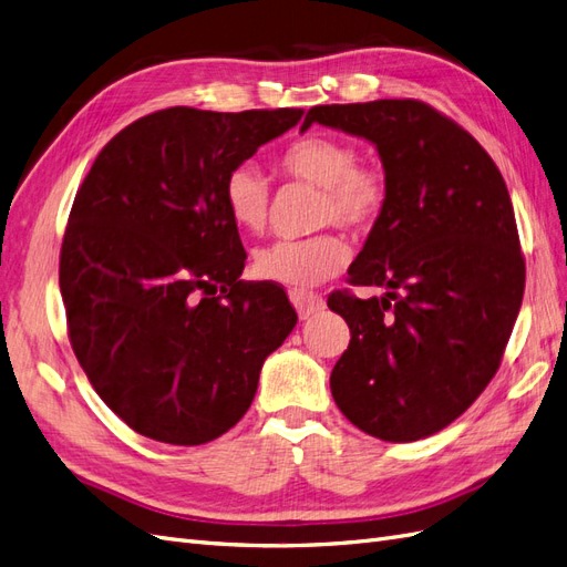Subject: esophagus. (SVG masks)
<instances>
[{
    "label": "esophagus",
    "instance_id": "esophagus-1",
    "mask_svg": "<svg viewBox=\"0 0 567 567\" xmlns=\"http://www.w3.org/2000/svg\"><path fill=\"white\" fill-rule=\"evenodd\" d=\"M288 298H290V302H293V307L298 310L300 319H307V317H312V315L321 312L323 305H326L321 296L312 293V290H302V288H293V290H290Z\"/></svg>",
    "mask_w": 567,
    "mask_h": 567
}]
</instances>
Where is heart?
Segmentation results:
<instances>
[{"instance_id": "heart-1", "label": "heart", "mask_w": 567, "mask_h": 567, "mask_svg": "<svg viewBox=\"0 0 567 567\" xmlns=\"http://www.w3.org/2000/svg\"><path fill=\"white\" fill-rule=\"evenodd\" d=\"M357 148L338 136L307 134L288 144L279 156L281 173L321 186L317 219L367 231L388 203V179L381 167L357 163ZM225 208L236 229L260 234L267 225L269 186L252 165H238L225 182ZM350 248L338 234L284 238L255 252L252 269L260 279L307 288L317 286L348 265Z\"/></svg>"}]
</instances>
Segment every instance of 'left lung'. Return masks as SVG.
Returning <instances> with one entry per match:
<instances>
[{
    "label": "left lung",
    "instance_id": "left-lung-1",
    "mask_svg": "<svg viewBox=\"0 0 567 567\" xmlns=\"http://www.w3.org/2000/svg\"><path fill=\"white\" fill-rule=\"evenodd\" d=\"M379 151L388 203L333 293L350 346L331 371L338 409L359 431L414 442L447 427L487 388L520 312L525 262L504 177L454 120L414 99L307 111Z\"/></svg>",
    "mask_w": 567,
    "mask_h": 567
}]
</instances>
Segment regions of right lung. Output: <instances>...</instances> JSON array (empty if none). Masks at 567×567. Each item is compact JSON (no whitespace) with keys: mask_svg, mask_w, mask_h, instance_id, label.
<instances>
[{"mask_svg":"<svg viewBox=\"0 0 567 567\" xmlns=\"http://www.w3.org/2000/svg\"><path fill=\"white\" fill-rule=\"evenodd\" d=\"M300 109H165L101 148L68 219L59 284L90 383L132 431L194 447L244 419L298 315L246 284L225 182Z\"/></svg>","mask_w":567,"mask_h":567,"instance_id":"add662e5","label":"right lung"}]
</instances>
